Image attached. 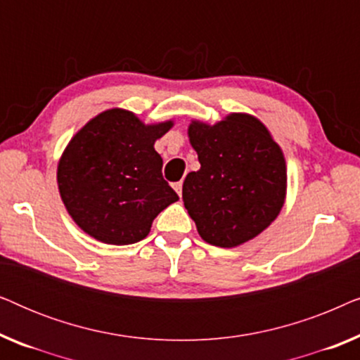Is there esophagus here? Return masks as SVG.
<instances>
[{
  "label": "esophagus",
  "mask_w": 360,
  "mask_h": 360,
  "mask_svg": "<svg viewBox=\"0 0 360 360\" xmlns=\"http://www.w3.org/2000/svg\"><path fill=\"white\" fill-rule=\"evenodd\" d=\"M181 186H184L181 181H175V184H174V190L176 191V193H179V196H181Z\"/></svg>",
  "instance_id": "esophagus-1"
}]
</instances>
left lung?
Returning <instances> with one entry per match:
<instances>
[{"label":"left lung","mask_w":360,"mask_h":360,"mask_svg":"<svg viewBox=\"0 0 360 360\" xmlns=\"http://www.w3.org/2000/svg\"><path fill=\"white\" fill-rule=\"evenodd\" d=\"M190 144L200 170L184 181V205L201 239L236 248L259 236L287 193L283 152L257 117L233 112L214 126L191 121Z\"/></svg>","instance_id":"left-lung-1"}]
</instances>
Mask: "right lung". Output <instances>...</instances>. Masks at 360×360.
<instances>
[{
  "mask_svg": "<svg viewBox=\"0 0 360 360\" xmlns=\"http://www.w3.org/2000/svg\"><path fill=\"white\" fill-rule=\"evenodd\" d=\"M172 121L144 124L134 112L108 110L68 142L57 181L72 219L105 244L139 243L152 221L179 195L162 176L154 144Z\"/></svg>",
  "mask_w": 360,
  "mask_h": 360,
  "instance_id": "add662e5",
  "label": "right lung"
}]
</instances>
